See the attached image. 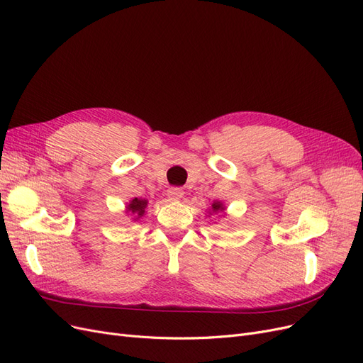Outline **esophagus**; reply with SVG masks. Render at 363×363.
<instances>
[{"instance_id":"34e87169","label":"esophagus","mask_w":363,"mask_h":363,"mask_svg":"<svg viewBox=\"0 0 363 363\" xmlns=\"http://www.w3.org/2000/svg\"><path fill=\"white\" fill-rule=\"evenodd\" d=\"M182 196H184V190L178 189V186H170V189L167 190V197L170 200H179V199H182Z\"/></svg>"}]
</instances>
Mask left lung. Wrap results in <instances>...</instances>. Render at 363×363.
I'll use <instances>...</instances> for the list:
<instances>
[{"mask_svg":"<svg viewBox=\"0 0 363 363\" xmlns=\"http://www.w3.org/2000/svg\"><path fill=\"white\" fill-rule=\"evenodd\" d=\"M218 211H224V206L221 202H213L212 203V212H218Z\"/></svg>","mask_w":363,"mask_h":363,"instance_id":"obj_1","label":"left lung"}]
</instances>
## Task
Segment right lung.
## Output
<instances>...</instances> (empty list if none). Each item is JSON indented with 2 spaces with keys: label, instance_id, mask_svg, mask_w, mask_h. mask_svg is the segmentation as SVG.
Wrapping results in <instances>:
<instances>
[{
  "label": "right lung",
  "instance_id": "1",
  "mask_svg": "<svg viewBox=\"0 0 363 363\" xmlns=\"http://www.w3.org/2000/svg\"><path fill=\"white\" fill-rule=\"evenodd\" d=\"M146 206H147V200L139 199V197H134L133 200H130V203L127 205V213H130V216L136 217L134 220H139L140 217H143Z\"/></svg>",
  "mask_w": 363,
  "mask_h": 363
}]
</instances>
